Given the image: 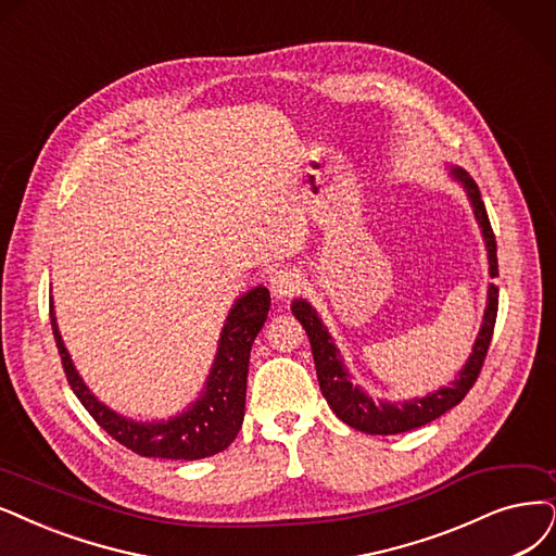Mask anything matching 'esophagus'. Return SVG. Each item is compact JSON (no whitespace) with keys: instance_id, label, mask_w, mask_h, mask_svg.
Masks as SVG:
<instances>
[{"instance_id":"esophagus-1","label":"esophagus","mask_w":556,"mask_h":556,"mask_svg":"<svg viewBox=\"0 0 556 556\" xmlns=\"http://www.w3.org/2000/svg\"><path fill=\"white\" fill-rule=\"evenodd\" d=\"M300 289V275L291 267H279L270 277V291L277 298H291Z\"/></svg>"}]
</instances>
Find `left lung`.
Returning <instances> with one entry per match:
<instances>
[{
	"mask_svg": "<svg viewBox=\"0 0 556 556\" xmlns=\"http://www.w3.org/2000/svg\"><path fill=\"white\" fill-rule=\"evenodd\" d=\"M451 174H454L465 185L467 197H469L471 205H475V215L481 224V231H483L485 247H488L490 277H497V273H500L497 270V242H495V233H492V226H490V219L485 213L479 185L463 169H451ZM497 306H500V289L495 283H490L481 332L477 337L475 351H471L458 378L448 387L438 389V392H433V394H428L424 399H413L407 403H374L362 392L359 387H355L351 382V378H348V371L343 368L339 351L332 343V337L327 334L320 318L312 309V304L304 300H295L293 314L302 323V327L306 330V337H309L320 392H323L325 401L330 403V407L334 409V415L351 428L362 430V433L394 435V433H405V430H413L424 424H430L433 419L442 417L444 413H448L451 407H456L467 396V392L475 387L481 368H483L488 348L492 341V332H495Z\"/></svg>",
	"mask_w": 556,
	"mask_h": 556,
	"instance_id": "1",
	"label": "left lung"
}]
</instances>
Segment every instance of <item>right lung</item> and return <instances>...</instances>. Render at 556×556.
Wrapping results in <instances>:
<instances>
[{
	"label": "right lung",
	"instance_id": "1",
	"mask_svg": "<svg viewBox=\"0 0 556 556\" xmlns=\"http://www.w3.org/2000/svg\"><path fill=\"white\" fill-rule=\"evenodd\" d=\"M267 309H270V291L265 286H256V289L233 304L219 337L217 357L208 382H205L203 396L192 403L188 413L160 424H137L112 413L108 405H102L75 371L66 345L56 330L52 304L50 318L68 384L79 403L87 407V413L105 433L139 456L199 460L219 454L238 435L244 417L247 371H250L252 343L267 318Z\"/></svg>",
	"mask_w": 556,
	"mask_h": 556
}]
</instances>
